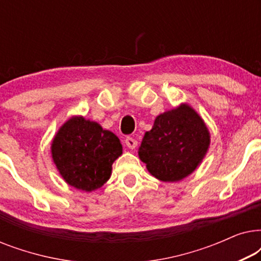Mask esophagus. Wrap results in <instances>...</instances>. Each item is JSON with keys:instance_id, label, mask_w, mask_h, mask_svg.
Instances as JSON below:
<instances>
[{"instance_id": "esophagus-1", "label": "esophagus", "mask_w": 261, "mask_h": 261, "mask_svg": "<svg viewBox=\"0 0 261 261\" xmlns=\"http://www.w3.org/2000/svg\"><path fill=\"white\" fill-rule=\"evenodd\" d=\"M124 142H126L127 147L130 148V149H134L135 147H137V145H138V141L135 140L134 138H130V137H127L126 140H124Z\"/></svg>"}]
</instances>
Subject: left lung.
Instances as JSON below:
<instances>
[{"label":"left lung","mask_w":261,"mask_h":261,"mask_svg":"<svg viewBox=\"0 0 261 261\" xmlns=\"http://www.w3.org/2000/svg\"><path fill=\"white\" fill-rule=\"evenodd\" d=\"M210 144L208 128L187 105L156 117L146 132L139 156L152 176L163 181H178L195 171Z\"/></svg>","instance_id":"8db88e82"}]
</instances>
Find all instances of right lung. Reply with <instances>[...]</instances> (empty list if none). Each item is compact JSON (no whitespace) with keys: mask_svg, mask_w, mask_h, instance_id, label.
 I'll return each mask as SVG.
<instances>
[{"mask_svg":"<svg viewBox=\"0 0 261 261\" xmlns=\"http://www.w3.org/2000/svg\"><path fill=\"white\" fill-rule=\"evenodd\" d=\"M121 154L119 138L84 117L64 123L52 142V158L59 173L67 184L83 191L101 188Z\"/></svg>","mask_w":261,"mask_h":261,"instance_id":"obj_1","label":"right lung"}]
</instances>
